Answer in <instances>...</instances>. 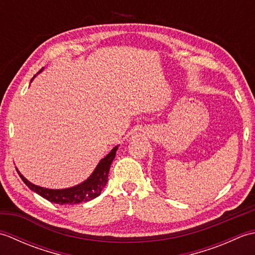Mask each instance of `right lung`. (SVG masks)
Masks as SVG:
<instances>
[{"mask_svg": "<svg viewBox=\"0 0 255 255\" xmlns=\"http://www.w3.org/2000/svg\"><path fill=\"white\" fill-rule=\"evenodd\" d=\"M42 70H44V68H42L37 74H39ZM36 75L30 80V82H32V80L36 78ZM119 145L114 147L111 150V152L99 162V164L96 165L94 171L92 172V174L86 178L85 181L72 187L61 188V189H51V188L38 186L27 180V178L18 171L17 167H16V171H17L18 175L21 180H23V182L31 189L32 192L40 195L41 197L46 198L51 203L59 204V205H66V204L73 205V204H79L82 202H90V200L100 196L102 189L106 185L107 178H108V172H110L113 160L115 159L116 151Z\"/></svg>", "mask_w": 255, "mask_h": 255, "instance_id": "add662e5", "label": "right lung"}]
</instances>
